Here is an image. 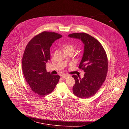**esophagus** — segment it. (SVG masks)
Listing matches in <instances>:
<instances>
[{"label":"esophagus","instance_id":"1","mask_svg":"<svg viewBox=\"0 0 129 129\" xmlns=\"http://www.w3.org/2000/svg\"><path fill=\"white\" fill-rule=\"evenodd\" d=\"M61 77H62V78L63 79H67V78L69 77V76L67 75H62Z\"/></svg>","mask_w":129,"mask_h":129}]
</instances>
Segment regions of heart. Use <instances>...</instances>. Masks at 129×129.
<instances>
[{
  "mask_svg": "<svg viewBox=\"0 0 129 129\" xmlns=\"http://www.w3.org/2000/svg\"><path fill=\"white\" fill-rule=\"evenodd\" d=\"M63 50L64 51H66V50L74 51V47H73L72 45L70 44H67L63 46Z\"/></svg>",
  "mask_w": 129,
  "mask_h": 129,
  "instance_id": "heart-1",
  "label": "heart"
}]
</instances>
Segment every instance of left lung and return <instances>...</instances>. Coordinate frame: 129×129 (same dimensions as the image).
I'll use <instances>...</instances> for the list:
<instances>
[{
	"mask_svg": "<svg viewBox=\"0 0 129 129\" xmlns=\"http://www.w3.org/2000/svg\"><path fill=\"white\" fill-rule=\"evenodd\" d=\"M71 38L81 40L84 44V53L79 68L84 70V78L72 77L75 80L73 93L82 99L94 95L106 80L108 71L106 53L100 42L90 35L82 33H73L68 35Z\"/></svg>",
	"mask_w": 129,
	"mask_h": 129,
	"instance_id": "obj_1",
	"label": "left lung"
}]
</instances>
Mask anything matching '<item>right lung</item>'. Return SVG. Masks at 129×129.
I'll list each match as a JSON object with an SVG mask.
<instances>
[{
	"label": "right lung",
	"mask_w": 129,
	"mask_h": 129,
	"mask_svg": "<svg viewBox=\"0 0 129 129\" xmlns=\"http://www.w3.org/2000/svg\"><path fill=\"white\" fill-rule=\"evenodd\" d=\"M62 36L54 32L43 31L30 40L22 58L23 75L31 90L39 96L50 93L60 77L46 71V64L50 58V48Z\"/></svg>",
	"instance_id": "add662e5"
}]
</instances>
